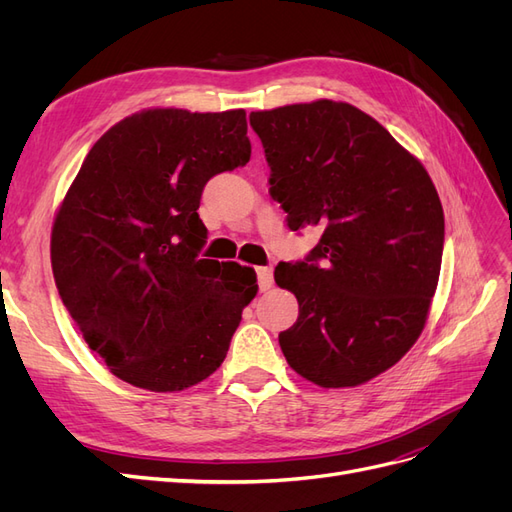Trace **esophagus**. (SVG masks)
<instances>
[{
    "mask_svg": "<svg viewBox=\"0 0 512 512\" xmlns=\"http://www.w3.org/2000/svg\"><path fill=\"white\" fill-rule=\"evenodd\" d=\"M256 275H258V288L262 292L273 288V269L271 267H258Z\"/></svg>",
    "mask_w": 512,
    "mask_h": 512,
    "instance_id": "1",
    "label": "esophagus"
}]
</instances>
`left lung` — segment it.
<instances>
[{
	"label": "left lung",
	"mask_w": 512,
	"mask_h": 512,
	"mask_svg": "<svg viewBox=\"0 0 512 512\" xmlns=\"http://www.w3.org/2000/svg\"><path fill=\"white\" fill-rule=\"evenodd\" d=\"M271 168L269 194L290 230L320 226L275 282L299 301L280 333L288 365L324 389L393 367L421 335L436 292L444 211L425 166L346 102L316 100L250 115Z\"/></svg>",
	"instance_id": "obj_1"
}]
</instances>
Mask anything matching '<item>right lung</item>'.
Instances as JSON below:
<instances>
[{
  "mask_svg": "<svg viewBox=\"0 0 512 512\" xmlns=\"http://www.w3.org/2000/svg\"><path fill=\"white\" fill-rule=\"evenodd\" d=\"M250 156L243 108H147L87 153L55 215L51 265L87 346L123 382L175 393L226 359L256 273L198 258V207L211 177Z\"/></svg>",
  "mask_w": 512,
  "mask_h": 512,
  "instance_id": "1",
  "label": "right lung"
}]
</instances>
